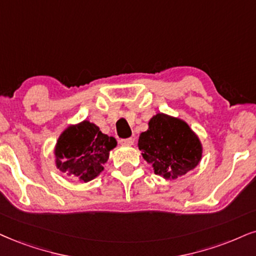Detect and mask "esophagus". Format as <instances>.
Masks as SVG:
<instances>
[{"label":"esophagus","mask_w":256,"mask_h":256,"mask_svg":"<svg viewBox=\"0 0 256 256\" xmlns=\"http://www.w3.org/2000/svg\"><path fill=\"white\" fill-rule=\"evenodd\" d=\"M134 138H122L121 141H120V144H122V146H132V144H134Z\"/></svg>","instance_id":"obj_1"}]
</instances>
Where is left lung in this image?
I'll use <instances>...</instances> for the list:
<instances>
[{
	"instance_id": "obj_1",
	"label": "left lung",
	"mask_w": 256,
	"mask_h": 256,
	"mask_svg": "<svg viewBox=\"0 0 256 256\" xmlns=\"http://www.w3.org/2000/svg\"><path fill=\"white\" fill-rule=\"evenodd\" d=\"M138 146L154 173L165 179H176L194 170L203 153L200 138L188 123L162 112L150 120Z\"/></svg>"
}]
</instances>
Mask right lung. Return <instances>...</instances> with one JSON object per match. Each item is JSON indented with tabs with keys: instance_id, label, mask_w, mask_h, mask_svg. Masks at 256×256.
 <instances>
[{
	"instance_id": "obj_1",
	"label": "right lung",
	"mask_w": 256,
	"mask_h": 256,
	"mask_svg": "<svg viewBox=\"0 0 256 256\" xmlns=\"http://www.w3.org/2000/svg\"><path fill=\"white\" fill-rule=\"evenodd\" d=\"M116 140L89 121L70 126L60 134L54 148L56 166L62 172L88 182L100 176Z\"/></svg>"
}]
</instances>
